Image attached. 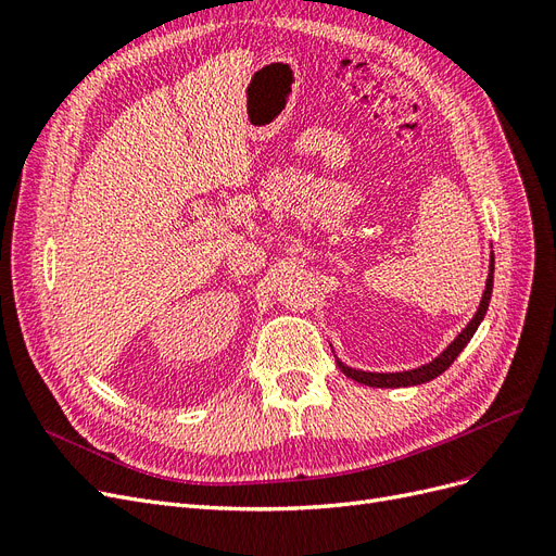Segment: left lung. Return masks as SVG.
I'll return each mask as SVG.
<instances>
[{"label":"left lung","mask_w":556,"mask_h":556,"mask_svg":"<svg viewBox=\"0 0 556 556\" xmlns=\"http://www.w3.org/2000/svg\"><path fill=\"white\" fill-rule=\"evenodd\" d=\"M492 288H494V255H492V262H490V276H486V282H484V292H482V301L478 306V313L473 315V319H470V323L466 325V329L457 336V339H454L441 352L439 357H435L429 364H425V366H417V368H410V371H401V374H368V371H359V368L345 366L341 359H336V364H339V368L348 378L357 380L362 384H368V387H410V384H422V382L439 378L443 371H447L450 364L459 357V352L468 345V341L473 339V333L480 327L486 308H490Z\"/></svg>","instance_id":"left-lung-1"}]
</instances>
